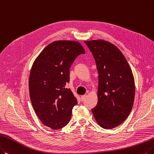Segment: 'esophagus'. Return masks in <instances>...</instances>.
<instances>
[{
    "label": "esophagus",
    "instance_id": "obj_1",
    "mask_svg": "<svg viewBox=\"0 0 154 154\" xmlns=\"http://www.w3.org/2000/svg\"><path fill=\"white\" fill-rule=\"evenodd\" d=\"M86 97H87V95H82V96H81V100H82V101H83V100L85 99Z\"/></svg>",
    "mask_w": 154,
    "mask_h": 154
}]
</instances>
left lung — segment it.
<instances>
[{
  "instance_id": "obj_1",
  "label": "left lung",
  "mask_w": 154,
  "mask_h": 154,
  "mask_svg": "<svg viewBox=\"0 0 154 154\" xmlns=\"http://www.w3.org/2000/svg\"><path fill=\"white\" fill-rule=\"evenodd\" d=\"M93 54L98 73V102L91 109L97 123L112 129L123 122L134 99L131 69L119 49L103 40L85 41Z\"/></svg>"
}]
</instances>
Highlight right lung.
I'll return each instance as SVG.
<instances>
[{
    "mask_svg": "<svg viewBox=\"0 0 154 154\" xmlns=\"http://www.w3.org/2000/svg\"><path fill=\"white\" fill-rule=\"evenodd\" d=\"M85 54L79 42L59 40L48 44L33 64L29 78L31 102L42 123L53 130L68 124L78 103L66 85L72 63Z\"/></svg>",
    "mask_w": 154,
    "mask_h": 154,
    "instance_id": "1",
    "label": "right lung"
}]
</instances>
